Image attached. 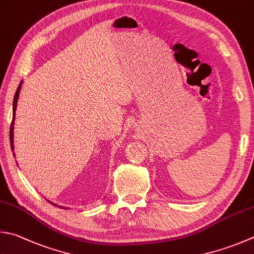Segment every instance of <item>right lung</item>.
I'll use <instances>...</instances> for the list:
<instances>
[{"mask_svg":"<svg viewBox=\"0 0 254 254\" xmlns=\"http://www.w3.org/2000/svg\"><path fill=\"white\" fill-rule=\"evenodd\" d=\"M21 86H22V82L18 85V87L16 89V93H15V96H14V100H13V119H12V124H11V127H9V141H11V149L14 150V140H13V135H14V121H15V112H16V106H17V100H18V96H20V90H21ZM14 155V154H13ZM54 205H56L55 203H53ZM63 208V207H62ZM64 209H67V208H64Z\"/></svg>","mask_w":254,"mask_h":254,"instance_id":"obj_1","label":"right lung"}]
</instances>
